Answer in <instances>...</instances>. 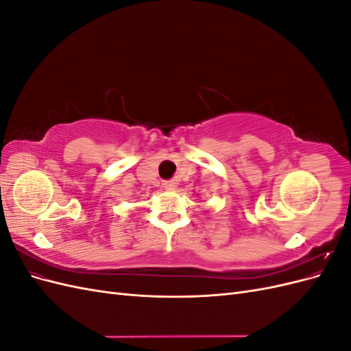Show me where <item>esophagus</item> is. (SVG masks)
<instances>
[{
    "label": "esophagus",
    "instance_id": "obj_1",
    "mask_svg": "<svg viewBox=\"0 0 351 351\" xmlns=\"http://www.w3.org/2000/svg\"><path fill=\"white\" fill-rule=\"evenodd\" d=\"M164 187H165V189H174V187H176V183L173 182V180H165V182H164Z\"/></svg>",
    "mask_w": 351,
    "mask_h": 351
}]
</instances>
